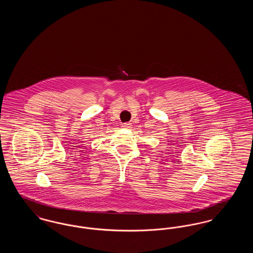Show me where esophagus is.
<instances>
[{"instance_id":"obj_1","label":"esophagus","mask_w":253,"mask_h":253,"mask_svg":"<svg viewBox=\"0 0 253 253\" xmlns=\"http://www.w3.org/2000/svg\"><path fill=\"white\" fill-rule=\"evenodd\" d=\"M131 126H132L131 123H124V124H122V127L125 128V129H130Z\"/></svg>"}]
</instances>
